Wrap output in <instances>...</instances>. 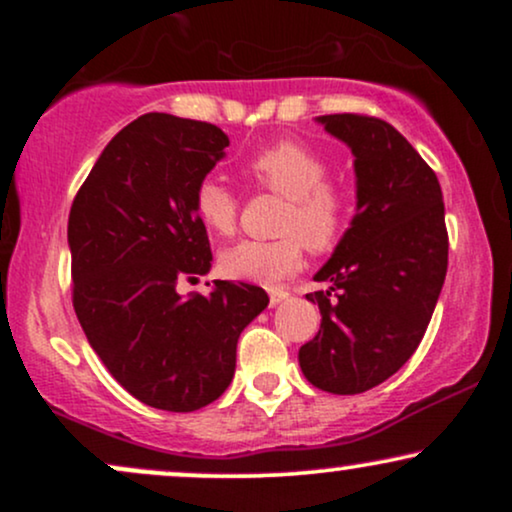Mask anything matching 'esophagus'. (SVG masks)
I'll return each instance as SVG.
<instances>
[{
	"instance_id": "34e87169",
	"label": "esophagus",
	"mask_w": 512,
	"mask_h": 512,
	"mask_svg": "<svg viewBox=\"0 0 512 512\" xmlns=\"http://www.w3.org/2000/svg\"><path fill=\"white\" fill-rule=\"evenodd\" d=\"M286 298H289V291L269 289V303H272V305H279L281 301H286Z\"/></svg>"
}]
</instances>
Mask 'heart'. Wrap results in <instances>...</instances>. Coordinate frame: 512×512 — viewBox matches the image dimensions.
Wrapping results in <instances>:
<instances>
[{"label":"heart","instance_id":"obj_1","mask_svg":"<svg viewBox=\"0 0 512 512\" xmlns=\"http://www.w3.org/2000/svg\"><path fill=\"white\" fill-rule=\"evenodd\" d=\"M330 166L308 146L281 139L245 163V175L260 190L286 197L279 214L281 238L243 240L221 255V272L231 279L274 286L303 267L305 245L327 252L342 238L349 219V197L327 180ZM197 219L216 236H231L238 226V197L219 180H202L192 197Z\"/></svg>","mask_w":512,"mask_h":512}]
</instances>
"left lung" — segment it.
Instances as JSON below:
<instances>
[{
    "mask_svg": "<svg viewBox=\"0 0 512 512\" xmlns=\"http://www.w3.org/2000/svg\"><path fill=\"white\" fill-rule=\"evenodd\" d=\"M320 122L356 156L358 204L332 260L315 274L330 291L320 330L298 349L308 383L358 395L409 361L431 322L445 272L448 228L440 182L395 127L373 115H322Z\"/></svg>",
    "mask_w": 512,
    "mask_h": 512,
    "instance_id": "8db88e82",
    "label": "left lung"
}]
</instances>
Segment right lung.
<instances>
[{
	"mask_svg": "<svg viewBox=\"0 0 512 512\" xmlns=\"http://www.w3.org/2000/svg\"><path fill=\"white\" fill-rule=\"evenodd\" d=\"M226 146L209 122L142 115L105 146L69 211L74 313L110 375L154 409L219 399L240 332L269 303L260 286L236 281H214L209 296L178 293L214 260L192 197Z\"/></svg>",
	"mask_w": 512,
	"mask_h": 512,
	"instance_id": "right-lung-1",
	"label": "right lung"
}]
</instances>
